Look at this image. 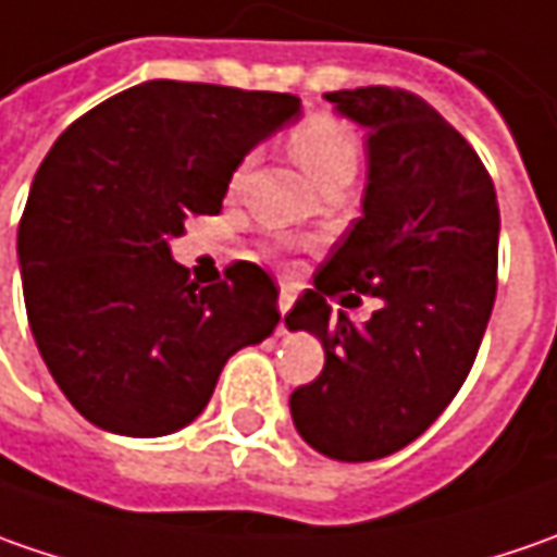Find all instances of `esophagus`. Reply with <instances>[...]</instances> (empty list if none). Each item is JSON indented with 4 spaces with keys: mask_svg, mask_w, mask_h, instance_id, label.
<instances>
[{
    "mask_svg": "<svg viewBox=\"0 0 557 557\" xmlns=\"http://www.w3.org/2000/svg\"><path fill=\"white\" fill-rule=\"evenodd\" d=\"M290 307H294V290L282 288L278 290V312H282V315H288ZM278 332H285V322L278 325Z\"/></svg>",
    "mask_w": 557,
    "mask_h": 557,
    "instance_id": "1",
    "label": "esophagus"
}]
</instances>
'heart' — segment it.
Instances as JSON below:
<instances>
[{"mask_svg":"<svg viewBox=\"0 0 557 557\" xmlns=\"http://www.w3.org/2000/svg\"><path fill=\"white\" fill-rule=\"evenodd\" d=\"M288 148L319 188L350 183L359 166V139L354 129L334 114H307L288 133ZM247 161L238 163L232 185H238Z\"/></svg>","mask_w":557,"mask_h":557,"instance_id":"heart-1","label":"heart"}]
</instances>
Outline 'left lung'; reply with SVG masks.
<instances>
[{
    "mask_svg": "<svg viewBox=\"0 0 557 557\" xmlns=\"http://www.w3.org/2000/svg\"><path fill=\"white\" fill-rule=\"evenodd\" d=\"M369 126L362 216L315 269L290 332L325 347L315 381L290 394L300 437L337 461L384 459L421 437L471 372L496 300L499 201L453 123L416 92L362 86L325 92ZM369 293V323L327 300Z\"/></svg>",
    "mask_w": 557,
    "mask_h": 557,
    "instance_id": "obj_1",
    "label": "left lung"
}]
</instances>
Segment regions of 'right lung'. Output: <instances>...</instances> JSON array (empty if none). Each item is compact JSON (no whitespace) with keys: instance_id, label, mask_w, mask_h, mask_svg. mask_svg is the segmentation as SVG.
I'll return each mask as SVG.
<instances>
[{"instance_id":"add662e5","label":"right lung","mask_w":557,"mask_h":557,"mask_svg":"<svg viewBox=\"0 0 557 557\" xmlns=\"http://www.w3.org/2000/svg\"><path fill=\"white\" fill-rule=\"evenodd\" d=\"M297 111L288 92L151 79L58 136L17 257L36 347L79 416L126 437L173 434L201 416L225 359L278 325L267 269L238 260L201 288L170 242L223 210L235 166Z\"/></svg>"}]
</instances>
